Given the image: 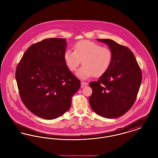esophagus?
<instances>
[{"mask_svg":"<svg viewBox=\"0 0 158 158\" xmlns=\"http://www.w3.org/2000/svg\"><path fill=\"white\" fill-rule=\"evenodd\" d=\"M88 85V83L87 82H81V87L83 88V87H84V86H87Z\"/></svg>","mask_w":158,"mask_h":158,"instance_id":"esophagus-1","label":"esophagus"}]
</instances>
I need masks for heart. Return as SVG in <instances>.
<instances>
[{"instance_id": "b5f03b06", "label": "heart", "mask_w": 158, "mask_h": 158, "mask_svg": "<svg viewBox=\"0 0 158 158\" xmlns=\"http://www.w3.org/2000/svg\"><path fill=\"white\" fill-rule=\"evenodd\" d=\"M73 51H66L64 59L72 72L75 71L82 61L83 66L77 76L83 79L104 75L113 63V53L110 48L89 40L77 42L73 45Z\"/></svg>"}]
</instances>
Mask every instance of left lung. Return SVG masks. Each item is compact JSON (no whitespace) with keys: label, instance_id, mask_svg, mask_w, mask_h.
Instances as JSON below:
<instances>
[{"label":"left lung","instance_id":"left-lung-1","mask_svg":"<svg viewBox=\"0 0 158 158\" xmlns=\"http://www.w3.org/2000/svg\"><path fill=\"white\" fill-rule=\"evenodd\" d=\"M108 45L113 53L110 69L89 86L91 108L99 115L115 118L131 108L137 98L142 75L132 52L126 46L110 39H97Z\"/></svg>","mask_w":158,"mask_h":158}]
</instances>
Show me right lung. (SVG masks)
Wrapping results in <instances>:
<instances>
[{"mask_svg":"<svg viewBox=\"0 0 158 158\" xmlns=\"http://www.w3.org/2000/svg\"><path fill=\"white\" fill-rule=\"evenodd\" d=\"M66 39L52 38L33 44L17 65L15 77L25 106L35 115L52 120L68 111L80 81L64 59Z\"/></svg>","mask_w":158,"mask_h":158,"instance_id":"1","label":"right lung"}]
</instances>
